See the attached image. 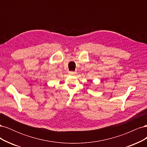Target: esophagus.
<instances>
[{
	"label": "esophagus",
	"instance_id": "34e87169",
	"mask_svg": "<svg viewBox=\"0 0 147 147\" xmlns=\"http://www.w3.org/2000/svg\"><path fill=\"white\" fill-rule=\"evenodd\" d=\"M75 74H76V72H72V71H71V72H69L70 75H74Z\"/></svg>",
	"mask_w": 147,
	"mask_h": 147
}]
</instances>
